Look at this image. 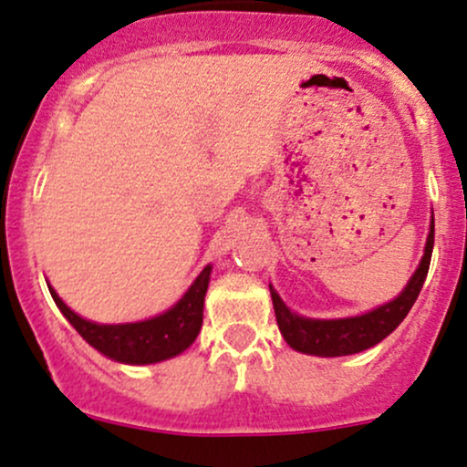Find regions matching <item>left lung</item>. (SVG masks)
<instances>
[{
    "label": "left lung",
    "mask_w": 467,
    "mask_h": 467,
    "mask_svg": "<svg viewBox=\"0 0 467 467\" xmlns=\"http://www.w3.org/2000/svg\"><path fill=\"white\" fill-rule=\"evenodd\" d=\"M434 247V216L431 220V234H428L423 258L419 262L415 275L406 285L395 300H390L384 306H377L364 316L342 317V319H313L302 317L286 308V304L280 300V296L269 285L271 300H274L275 319L280 327L282 337L286 339L291 348L300 350L306 355H317V358H342V355H353L359 350H366L381 339L389 337L397 327L408 316V311L415 304L423 282H426L428 269H431Z\"/></svg>",
    "instance_id": "8db88e82"
}]
</instances>
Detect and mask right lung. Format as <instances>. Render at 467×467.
Returning a JSON list of instances; mask_svg holds the SVG:
<instances>
[{
  "label": "right lung",
  "instance_id": "obj_1",
  "mask_svg": "<svg viewBox=\"0 0 467 467\" xmlns=\"http://www.w3.org/2000/svg\"><path fill=\"white\" fill-rule=\"evenodd\" d=\"M209 275H212V266L207 265L170 311L132 324H97L83 319L66 306L52 286L48 289L59 311L90 347L120 364L139 366L176 358L178 353L192 347L202 327V306H205Z\"/></svg>",
  "mask_w": 467,
  "mask_h": 467
}]
</instances>
